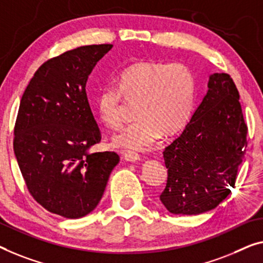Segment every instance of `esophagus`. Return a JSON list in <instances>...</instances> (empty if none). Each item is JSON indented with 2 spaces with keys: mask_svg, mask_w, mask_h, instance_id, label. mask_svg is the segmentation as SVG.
Wrapping results in <instances>:
<instances>
[{
  "mask_svg": "<svg viewBox=\"0 0 263 263\" xmlns=\"http://www.w3.org/2000/svg\"><path fill=\"white\" fill-rule=\"evenodd\" d=\"M124 156V159L126 160V162H131V163H135V162H138L140 159V157L138 154H136V152H132V151H123L121 152Z\"/></svg>",
  "mask_w": 263,
  "mask_h": 263,
  "instance_id": "34e87169",
  "label": "esophagus"
}]
</instances>
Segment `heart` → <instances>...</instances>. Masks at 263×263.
<instances>
[{
  "label": "heart",
  "mask_w": 263,
  "mask_h": 263,
  "mask_svg": "<svg viewBox=\"0 0 263 263\" xmlns=\"http://www.w3.org/2000/svg\"><path fill=\"white\" fill-rule=\"evenodd\" d=\"M195 97V76L186 65L143 61L121 72L118 87L103 86L96 97V108L101 121L116 128L123 123L124 98L137 101L138 120L117 132L112 143L117 147L146 151L162 133L174 135L185 125Z\"/></svg>",
  "instance_id": "obj_1"
}]
</instances>
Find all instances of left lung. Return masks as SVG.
<instances>
[{"mask_svg":"<svg viewBox=\"0 0 263 263\" xmlns=\"http://www.w3.org/2000/svg\"><path fill=\"white\" fill-rule=\"evenodd\" d=\"M230 76H209L189 123L163 152L167 182L160 202L175 215H199L230 194L246 155L248 128Z\"/></svg>","mask_w":263,"mask_h":263,"instance_id":"1","label":"left lung"}]
</instances>
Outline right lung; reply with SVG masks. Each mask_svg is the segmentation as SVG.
Listing matches in <instances>:
<instances>
[{"mask_svg":"<svg viewBox=\"0 0 263 263\" xmlns=\"http://www.w3.org/2000/svg\"><path fill=\"white\" fill-rule=\"evenodd\" d=\"M113 45L82 46L35 72L15 124L14 152L29 193L50 213L80 218L96 209L119 156L91 152L100 142L86 84Z\"/></svg>","mask_w":263,"mask_h":263,"instance_id":"1","label":"right lung"}]
</instances>
